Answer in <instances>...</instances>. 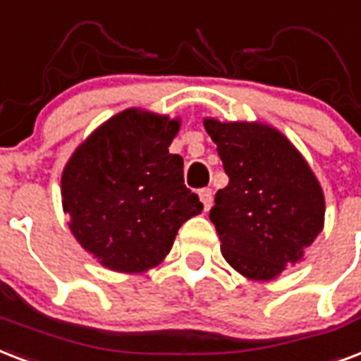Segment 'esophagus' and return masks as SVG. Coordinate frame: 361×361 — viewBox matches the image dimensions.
Returning <instances> with one entry per match:
<instances>
[{"label": "esophagus", "instance_id": "34e87169", "mask_svg": "<svg viewBox=\"0 0 361 361\" xmlns=\"http://www.w3.org/2000/svg\"><path fill=\"white\" fill-rule=\"evenodd\" d=\"M200 200L201 203H203V207H205V211H209L212 205V190L211 188L200 190Z\"/></svg>", "mask_w": 361, "mask_h": 361}]
</instances>
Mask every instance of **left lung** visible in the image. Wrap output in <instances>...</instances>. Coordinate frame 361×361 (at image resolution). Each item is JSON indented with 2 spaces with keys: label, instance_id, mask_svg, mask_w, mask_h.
<instances>
[{
  "label": "left lung",
  "instance_id": "obj_1",
  "mask_svg": "<svg viewBox=\"0 0 361 361\" xmlns=\"http://www.w3.org/2000/svg\"><path fill=\"white\" fill-rule=\"evenodd\" d=\"M203 124L230 178L209 214L222 256L247 279L271 281L298 264L322 231V188L275 128L214 118Z\"/></svg>",
  "mask_w": 361,
  "mask_h": 361
}]
</instances>
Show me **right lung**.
I'll return each instance as SVG.
<instances>
[{
    "instance_id": "obj_1",
    "label": "right lung",
    "mask_w": 361,
    "mask_h": 361,
    "mask_svg": "<svg viewBox=\"0 0 361 361\" xmlns=\"http://www.w3.org/2000/svg\"><path fill=\"white\" fill-rule=\"evenodd\" d=\"M180 122L126 109L102 124L67 161L61 203L80 247L109 269L142 273L166 258L178 228L203 211L169 154Z\"/></svg>"
}]
</instances>
